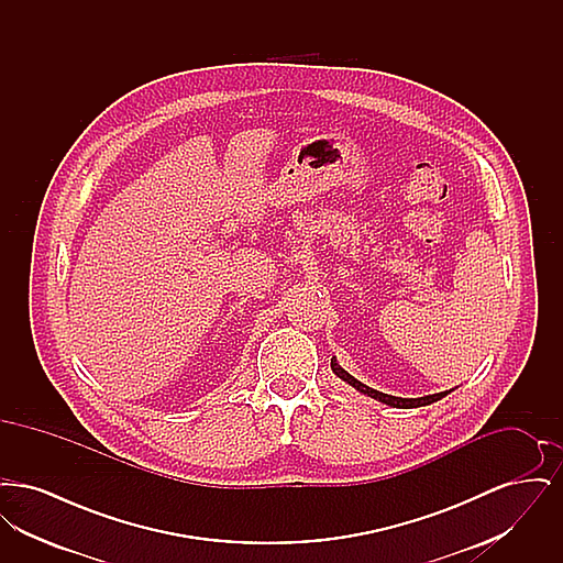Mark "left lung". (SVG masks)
Here are the masks:
<instances>
[{"label": "left lung", "instance_id": "left-lung-1", "mask_svg": "<svg viewBox=\"0 0 563 563\" xmlns=\"http://www.w3.org/2000/svg\"><path fill=\"white\" fill-rule=\"evenodd\" d=\"M331 369L335 372L338 377H342L344 382H349L350 386H354L356 390H361L363 395H367V397H374L377 401L386 402V405H390V407H401V409H409V407H422V405H430V402L439 401V399H443L448 393H437V395H429V397H420V399H401V397H393V395H384V393H379V390H374V388H369V386H365V384H361L358 379H354L352 375L346 374L333 358H331Z\"/></svg>", "mask_w": 563, "mask_h": 563}]
</instances>
